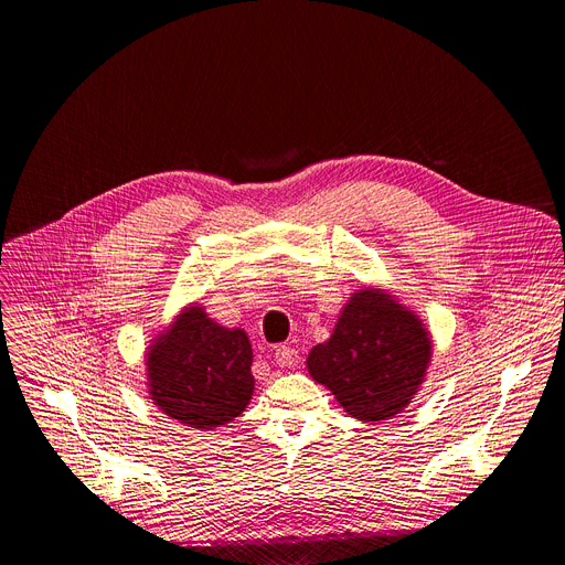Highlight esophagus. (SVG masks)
Instances as JSON below:
<instances>
[{"label":"esophagus","mask_w":565,"mask_h":565,"mask_svg":"<svg viewBox=\"0 0 565 565\" xmlns=\"http://www.w3.org/2000/svg\"><path fill=\"white\" fill-rule=\"evenodd\" d=\"M274 360L282 369H291V366L298 364V351L291 349V345H278L276 353H274Z\"/></svg>","instance_id":"esophagus-1"}]
</instances>
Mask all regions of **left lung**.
I'll use <instances>...</instances> for the list:
<instances>
[{
    "instance_id": "left-lung-1",
    "label": "left lung",
    "mask_w": 565,
    "mask_h": 565,
    "mask_svg": "<svg viewBox=\"0 0 565 565\" xmlns=\"http://www.w3.org/2000/svg\"><path fill=\"white\" fill-rule=\"evenodd\" d=\"M431 358L423 321L382 289H360L345 302L328 341L308 355L310 375L364 423L401 414Z\"/></svg>"
}]
</instances>
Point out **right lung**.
Segmentation results:
<instances>
[{"label": "right lung", "mask_w": 565, "mask_h": 565, "mask_svg": "<svg viewBox=\"0 0 565 565\" xmlns=\"http://www.w3.org/2000/svg\"><path fill=\"white\" fill-rule=\"evenodd\" d=\"M250 364L246 332L214 323L192 302L149 345V396L169 418L201 431L214 429L248 405L255 388Z\"/></svg>", "instance_id": "right-lung-1"}]
</instances>
